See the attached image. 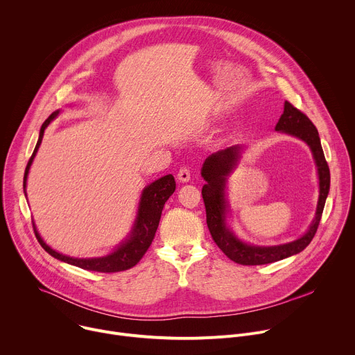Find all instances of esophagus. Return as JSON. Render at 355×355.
<instances>
[{"instance_id": "34e87169", "label": "esophagus", "mask_w": 355, "mask_h": 355, "mask_svg": "<svg viewBox=\"0 0 355 355\" xmlns=\"http://www.w3.org/2000/svg\"><path fill=\"white\" fill-rule=\"evenodd\" d=\"M177 178H178L180 182H188V181L191 180V173H189V170H188L187 167L180 168V171H178V174H177Z\"/></svg>"}]
</instances>
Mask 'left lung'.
<instances>
[{
    "instance_id": "8db88e82",
    "label": "left lung",
    "mask_w": 355,
    "mask_h": 355,
    "mask_svg": "<svg viewBox=\"0 0 355 355\" xmlns=\"http://www.w3.org/2000/svg\"><path fill=\"white\" fill-rule=\"evenodd\" d=\"M275 130L305 141L312 151L319 177V199L316 214L308 230L293 241L277 245H256L243 241L227 225L230 207L226 193V185L227 177L237 168L239 162L241 160L245 146L234 144L219 150L216 153H212L207 157L200 168V175L207 181V184L202 187V198H204L207 209V223L218 247L232 261L237 264H270L297 254L302 250H305L315 237L326 204V198L330 191L329 166L324 159L319 132L311 119L296 110L292 104H289L288 101H285L284 114L281 115Z\"/></svg>"
}]
</instances>
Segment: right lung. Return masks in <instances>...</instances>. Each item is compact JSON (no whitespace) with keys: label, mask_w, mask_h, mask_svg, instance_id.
Segmentation results:
<instances>
[{"label":"right lung","mask_w":355,"mask_h":355,"mask_svg":"<svg viewBox=\"0 0 355 355\" xmlns=\"http://www.w3.org/2000/svg\"><path fill=\"white\" fill-rule=\"evenodd\" d=\"M60 112H62L60 110L53 112L43 122V125L40 128L36 147L33 150L32 157L28 162L25 175H24L25 196H26L28 174H29L31 166L33 163V159H35L37 150H39V146L42 143L44 130L50 125V122L55 121L59 116ZM174 191H175V180L171 174L164 175L159 180H156L155 182H151L147 187H144L143 191H141L140 199H139L136 218H135V222H133V226H132L130 232L128 233L126 239L122 240L112 250V252H110V254L103 256V257L76 259V257L62 254V252L53 250L49 244H46V241L40 237L35 222H33V230H35L37 241L44 248V251H47L50 256L63 261V263H67L70 266H76V267L83 268V270L95 271V272L125 271V270L132 268L133 266H136L140 261V259L144 256V252L150 247L151 241H153L156 230H157L159 223H160V218H162L164 204L167 202V199L174 193Z\"/></svg>","instance_id":"obj_1"}]
</instances>
